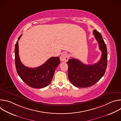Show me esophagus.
Wrapping results in <instances>:
<instances>
[{"instance_id": "1", "label": "esophagus", "mask_w": 121, "mask_h": 121, "mask_svg": "<svg viewBox=\"0 0 121 121\" xmlns=\"http://www.w3.org/2000/svg\"><path fill=\"white\" fill-rule=\"evenodd\" d=\"M60 59L61 61L64 62H66L68 60V59H69L67 54H66V53L62 54L60 57Z\"/></svg>"}]
</instances>
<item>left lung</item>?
<instances>
[{"mask_svg": "<svg viewBox=\"0 0 121 121\" xmlns=\"http://www.w3.org/2000/svg\"><path fill=\"white\" fill-rule=\"evenodd\" d=\"M101 51V58L91 65L83 64L77 59H70L67 62L68 77L76 87L87 88L94 85L104 75L107 65V50L101 34L96 30L93 31Z\"/></svg>", "mask_w": 121, "mask_h": 121, "instance_id": "left-lung-1", "label": "left lung"}]
</instances>
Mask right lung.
Masks as SVG:
<instances>
[{
    "instance_id": "obj_1",
    "label": "right lung",
    "mask_w": 121,
    "mask_h": 121,
    "mask_svg": "<svg viewBox=\"0 0 121 121\" xmlns=\"http://www.w3.org/2000/svg\"><path fill=\"white\" fill-rule=\"evenodd\" d=\"M15 61L17 72L22 79L30 87L38 89L44 88L50 84L56 68L60 63L59 57H52L39 67L30 68L25 66L19 57L18 41L15 44Z\"/></svg>"
}]
</instances>
